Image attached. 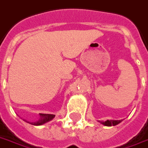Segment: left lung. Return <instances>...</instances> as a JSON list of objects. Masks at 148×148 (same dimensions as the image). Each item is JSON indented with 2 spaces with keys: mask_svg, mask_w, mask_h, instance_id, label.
<instances>
[{
  "mask_svg": "<svg viewBox=\"0 0 148 148\" xmlns=\"http://www.w3.org/2000/svg\"><path fill=\"white\" fill-rule=\"evenodd\" d=\"M122 122V120H106V122H100V123L106 126H115L119 124Z\"/></svg>",
  "mask_w": 148,
  "mask_h": 148,
  "instance_id": "8db88e82",
  "label": "left lung"
}]
</instances>
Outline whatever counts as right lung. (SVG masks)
<instances>
[{"mask_svg": "<svg viewBox=\"0 0 148 148\" xmlns=\"http://www.w3.org/2000/svg\"><path fill=\"white\" fill-rule=\"evenodd\" d=\"M40 119H39L38 121L35 122H29L31 125H42L45 124L46 122H49V121H51L54 119L55 117V115H51V114H42L40 113ZM24 121H26V120H24ZM27 122V121H26Z\"/></svg>", "mask_w": 148, "mask_h": 148, "instance_id": "right-lung-1", "label": "right lung"}]
</instances>
